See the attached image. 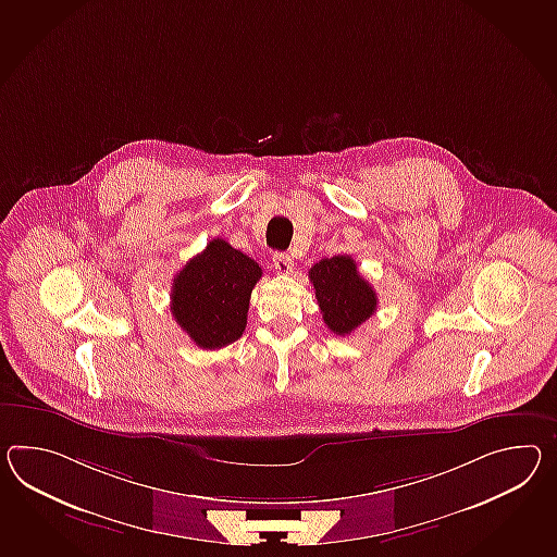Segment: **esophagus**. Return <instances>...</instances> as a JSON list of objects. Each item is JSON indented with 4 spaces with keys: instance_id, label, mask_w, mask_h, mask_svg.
<instances>
[{
    "instance_id": "obj_1",
    "label": "esophagus",
    "mask_w": 557,
    "mask_h": 557,
    "mask_svg": "<svg viewBox=\"0 0 557 557\" xmlns=\"http://www.w3.org/2000/svg\"><path fill=\"white\" fill-rule=\"evenodd\" d=\"M272 261L273 268H275V272L277 273H284V275H287V273L294 270V261H292V258H289L287 253H275Z\"/></svg>"
}]
</instances>
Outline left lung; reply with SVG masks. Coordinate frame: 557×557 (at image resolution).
Returning a JSON list of instances; mask_svg holds the SVG:
<instances>
[{
    "mask_svg": "<svg viewBox=\"0 0 557 557\" xmlns=\"http://www.w3.org/2000/svg\"><path fill=\"white\" fill-rule=\"evenodd\" d=\"M320 312L334 334L348 336L376 312V292L350 256L320 259L310 270Z\"/></svg>",
    "mask_w": 557,
    "mask_h": 557,
    "instance_id": "1",
    "label": "left lung"
}]
</instances>
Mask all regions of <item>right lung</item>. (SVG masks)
I'll use <instances>...</instances> for the list:
<instances>
[{
	"mask_svg": "<svg viewBox=\"0 0 557 557\" xmlns=\"http://www.w3.org/2000/svg\"><path fill=\"white\" fill-rule=\"evenodd\" d=\"M261 273L258 261L221 237L209 242L173 280L175 322L203 350H218L242 338L251 289Z\"/></svg>",
	"mask_w": 557,
	"mask_h": 557,
	"instance_id": "add662e5",
	"label": "right lung"
}]
</instances>
